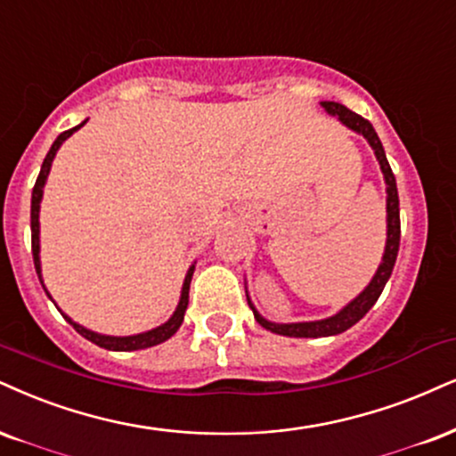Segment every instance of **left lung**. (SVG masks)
<instances>
[{
  "label": "left lung",
  "mask_w": 456,
  "mask_h": 456,
  "mask_svg": "<svg viewBox=\"0 0 456 456\" xmlns=\"http://www.w3.org/2000/svg\"><path fill=\"white\" fill-rule=\"evenodd\" d=\"M322 108L331 116H338L342 125H346L351 131L362 133L368 143L372 145L376 159L380 162V168H383V175L387 182V247L383 262H380L379 271H376L374 279L370 281V285L365 288L362 294H359L351 305H346L340 313H336L334 317L322 319V322H308V323H271L262 317L260 313L256 311L254 305L249 302L251 311H254L256 322L262 325V328L274 331V334L281 336H291V338H319V336H336L342 334V331L355 325L359 319L363 317L365 313L370 311L379 300V296L383 294L387 281H389L393 266H395L397 251H400V196H397V185H395V175H393L389 160H387L383 143H380L379 134H376L374 126L370 125L365 118H362L355 111L346 110L345 105L334 103V101H323ZM249 300V297H247Z\"/></svg>",
  "instance_id": "obj_1"
}]
</instances>
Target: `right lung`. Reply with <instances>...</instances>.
I'll list each match as a JSON object with an SVG mask.
<instances>
[{"label": "right lung", "instance_id": "right-lung-1", "mask_svg": "<svg viewBox=\"0 0 456 456\" xmlns=\"http://www.w3.org/2000/svg\"><path fill=\"white\" fill-rule=\"evenodd\" d=\"M82 125L69 128V131L61 133L59 137L54 139L53 148L46 154V159H44V165H42V171H39L37 175V182L33 185V192H31V251H33V264H36V273L39 281H42V271H39V200H42V194H44V183H46V177L50 173V165H53V159L56 154V150L61 148V143L65 142L67 137H71V133H76L77 128H82ZM192 274H194V266L190 268L188 274H185V281H183V289H182V300H179L177 305V311L173 313V317L168 319L167 323H162L160 328L156 330H150V331H143V334H137V336H125V338H120V336H103V334H94V331L82 328V325L73 323L67 314L63 317L67 319L73 325V330L77 331V334H82L84 338L94 342L97 346H103L108 348V351H139V348H148V346H154V345H160V342H165L171 338L173 334L179 330V325L183 322V313L185 308H188V291H190V281H192ZM48 294V291H46Z\"/></svg>", "mask_w": 456, "mask_h": 456}]
</instances>
